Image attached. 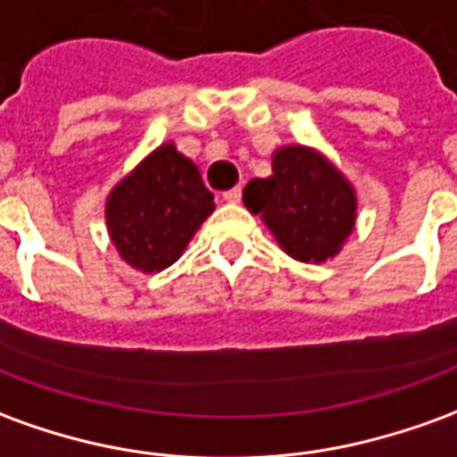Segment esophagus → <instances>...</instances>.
I'll list each match as a JSON object with an SVG mask.
<instances>
[{
    "label": "esophagus",
    "instance_id": "34e87169",
    "mask_svg": "<svg viewBox=\"0 0 457 457\" xmlns=\"http://www.w3.org/2000/svg\"><path fill=\"white\" fill-rule=\"evenodd\" d=\"M222 200H225V203H232V205H237L239 200H242V190H239V187H232V190H228V193H222Z\"/></svg>",
    "mask_w": 457,
    "mask_h": 457
}]
</instances>
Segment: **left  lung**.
Wrapping results in <instances>:
<instances>
[{
    "label": "left lung",
    "instance_id": "1",
    "mask_svg": "<svg viewBox=\"0 0 457 457\" xmlns=\"http://www.w3.org/2000/svg\"><path fill=\"white\" fill-rule=\"evenodd\" d=\"M242 200L277 245L306 264L334 260L356 228V187L324 153L302 143L279 145L272 175L250 180Z\"/></svg>",
    "mask_w": 457,
    "mask_h": 457
}]
</instances>
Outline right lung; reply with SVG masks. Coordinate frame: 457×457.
<instances>
[{"instance_id": "right-lung-1", "label": "right lung", "mask_w": 457, "mask_h": 457, "mask_svg": "<svg viewBox=\"0 0 457 457\" xmlns=\"http://www.w3.org/2000/svg\"><path fill=\"white\" fill-rule=\"evenodd\" d=\"M212 210L197 165L168 140L111 187L104 215L118 257L136 272L155 274L183 257Z\"/></svg>"}]
</instances>
